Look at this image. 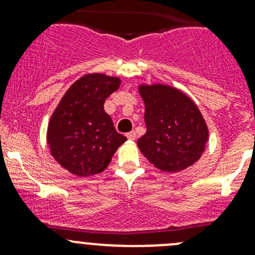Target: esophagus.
Returning <instances> with one entry per match:
<instances>
[{
  "label": "esophagus",
  "instance_id": "obj_1",
  "mask_svg": "<svg viewBox=\"0 0 255 255\" xmlns=\"http://www.w3.org/2000/svg\"><path fill=\"white\" fill-rule=\"evenodd\" d=\"M126 137H127L129 140H134L135 138H137V134H135V132H129L126 134Z\"/></svg>",
  "mask_w": 255,
  "mask_h": 255
}]
</instances>
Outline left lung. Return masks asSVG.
Here are the masks:
<instances>
[{
	"mask_svg": "<svg viewBox=\"0 0 255 255\" xmlns=\"http://www.w3.org/2000/svg\"><path fill=\"white\" fill-rule=\"evenodd\" d=\"M146 133L138 139L142 154L155 168L179 173L201 158L208 128L187 95L163 84L140 85Z\"/></svg>",
	"mask_w": 255,
	"mask_h": 255,
	"instance_id": "1",
	"label": "left lung"
}]
</instances>
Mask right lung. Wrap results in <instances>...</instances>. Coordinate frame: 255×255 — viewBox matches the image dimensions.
Masks as SVG:
<instances>
[{
  "instance_id": "add662e5",
  "label": "right lung",
  "mask_w": 255,
  "mask_h": 255,
  "mask_svg": "<svg viewBox=\"0 0 255 255\" xmlns=\"http://www.w3.org/2000/svg\"><path fill=\"white\" fill-rule=\"evenodd\" d=\"M120 85V79L105 74L84 75L69 87L51 115L49 149L69 173L82 177L101 173L127 140L104 110L106 99Z\"/></svg>"
}]
</instances>
